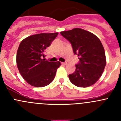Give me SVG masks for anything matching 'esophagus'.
I'll list each match as a JSON object with an SVG mask.
<instances>
[{"label": "esophagus", "instance_id": "34e87169", "mask_svg": "<svg viewBox=\"0 0 121 121\" xmlns=\"http://www.w3.org/2000/svg\"><path fill=\"white\" fill-rule=\"evenodd\" d=\"M67 63H61L62 65H67Z\"/></svg>", "mask_w": 121, "mask_h": 121}]
</instances>
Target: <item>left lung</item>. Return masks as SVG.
<instances>
[{
	"label": "left lung",
	"instance_id": "8db88e82",
	"mask_svg": "<svg viewBox=\"0 0 121 121\" xmlns=\"http://www.w3.org/2000/svg\"><path fill=\"white\" fill-rule=\"evenodd\" d=\"M71 44L74 54L80 62L75 71L68 75L69 80L78 87H87L95 83L106 65L104 48L101 41L92 33L80 28L60 32Z\"/></svg>",
	"mask_w": 121,
	"mask_h": 121
}]
</instances>
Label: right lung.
<instances>
[{
  "mask_svg": "<svg viewBox=\"0 0 121 121\" xmlns=\"http://www.w3.org/2000/svg\"><path fill=\"white\" fill-rule=\"evenodd\" d=\"M58 33H40L29 36L22 41L16 56L17 68L27 83L35 87L48 85L54 79L60 61H45L44 51L49 47Z\"/></svg>",
  "mask_w": 121,
  "mask_h": 121,
  "instance_id": "1",
  "label": "right lung"
}]
</instances>
